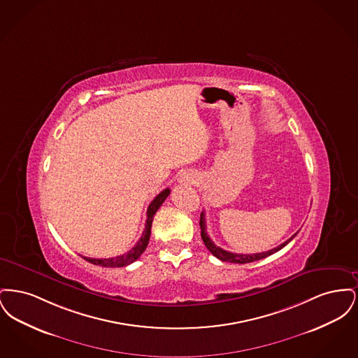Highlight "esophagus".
Listing matches in <instances>:
<instances>
[{"instance_id": "obj_1", "label": "esophagus", "mask_w": 358, "mask_h": 358, "mask_svg": "<svg viewBox=\"0 0 358 358\" xmlns=\"http://www.w3.org/2000/svg\"><path fill=\"white\" fill-rule=\"evenodd\" d=\"M182 180H184L187 184H190V182L193 181V180H192V177H189V176H187V174L182 177Z\"/></svg>"}]
</instances>
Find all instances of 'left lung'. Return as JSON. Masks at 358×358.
Listing matches in <instances>:
<instances>
[{"mask_svg": "<svg viewBox=\"0 0 358 358\" xmlns=\"http://www.w3.org/2000/svg\"><path fill=\"white\" fill-rule=\"evenodd\" d=\"M200 228H201V238L204 241L205 247L210 251V254L213 256H216L217 259H220L222 262H228V263H238V264H245V263H252L256 260H260V259H264L267 256L273 255L275 252H278L279 250H282L285 245H287L289 241L292 238L296 236V234H294L289 240H286L285 243H282L280 245L275 247L270 251H266V252H259V254H235V252H229V251H225L220 247H217L210 238L209 235L206 234V224H205V215L204 212H201V216H200Z\"/></svg>", "mask_w": 358, "mask_h": 358, "instance_id": "obj_1", "label": "left lung"}]
</instances>
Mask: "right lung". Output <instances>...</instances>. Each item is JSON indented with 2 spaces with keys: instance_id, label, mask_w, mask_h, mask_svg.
Wrapping results in <instances>:
<instances>
[{
  "instance_id": "add662e5",
  "label": "right lung",
  "mask_w": 358,
  "mask_h": 358,
  "mask_svg": "<svg viewBox=\"0 0 358 358\" xmlns=\"http://www.w3.org/2000/svg\"><path fill=\"white\" fill-rule=\"evenodd\" d=\"M171 194V189L166 187L164 189L153 201L149 205L148 208V220H146V225L143 229V234L141 238L136 241V245L126 254L123 255L117 256V257H108V259H94V257H85L87 262L95 264V266H102V267H123V266H129L133 262H136L139 256L142 255L149 244V238H150V234H152V222H153L154 215L155 212L159 209V206L162 203L166 200V197Z\"/></svg>"
}]
</instances>
